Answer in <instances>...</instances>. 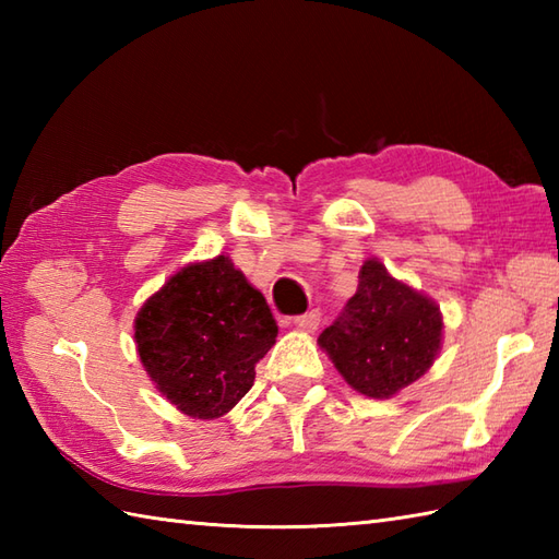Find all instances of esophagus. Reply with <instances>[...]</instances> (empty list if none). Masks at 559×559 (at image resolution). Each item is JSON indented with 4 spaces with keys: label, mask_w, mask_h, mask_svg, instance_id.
I'll use <instances>...</instances> for the list:
<instances>
[{
    "label": "esophagus",
    "mask_w": 559,
    "mask_h": 559,
    "mask_svg": "<svg viewBox=\"0 0 559 559\" xmlns=\"http://www.w3.org/2000/svg\"><path fill=\"white\" fill-rule=\"evenodd\" d=\"M319 322H322V314H319V310H312V312H307V314H300V317L293 319V324L298 326L300 331H307V334H312V331H317Z\"/></svg>",
    "instance_id": "esophagus-1"
}]
</instances>
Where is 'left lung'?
I'll return each instance as SVG.
<instances>
[{"instance_id":"left-lung-1","label":"left lung","mask_w":559,"mask_h":559,"mask_svg":"<svg viewBox=\"0 0 559 559\" xmlns=\"http://www.w3.org/2000/svg\"><path fill=\"white\" fill-rule=\"evenodd\" d=\"M442 338L439 305L370 257L358 273V290L317 343L350 389L391 399L430 370Z\"/></svg>"}]
</instances>
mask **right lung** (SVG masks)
I'll use <instances>...</instances> for the list:
<instances>
[{"label":"right lung","mask_w":559,"mask_h":559,"mask_svg":"<svg viewBox=\"0 0 559 559\" xmlns=\"http://www.w3.org/2000/svg\"><path fill=\"white\" fill-rule=\"evenodd\" d=\"M276 336L264 295L225 254L173 273L134 319L136 353L151 382L197 420L235 408Z\"/></svg>","instance_id":"1"}]
</instances>
